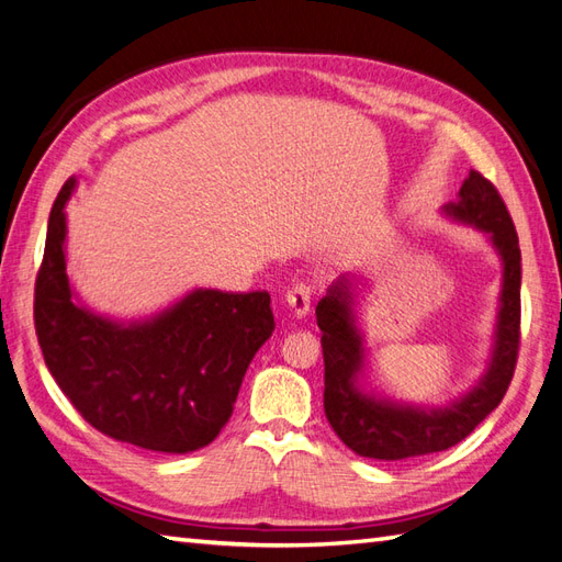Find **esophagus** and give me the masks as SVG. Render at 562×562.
I'll return each instance as SVG.
<instances>
[{"instance_id":"obj_1","label":"esophagus","mask_w":562,"mask_h":562,"mask_svg":"<svg viewBox=\"0 0 562 562\" xmlns=\"http://www.w3.org/2000/svg\"><path fill=\"white\" fill-rule=\"evenodd\" d=\"M284 302H286V306L292 308V313H294L296 318L306 316L308 308H311V302H313V286L308 282L292 284L290 290H286V294H284Z\"/></svg>"}]
</instances>
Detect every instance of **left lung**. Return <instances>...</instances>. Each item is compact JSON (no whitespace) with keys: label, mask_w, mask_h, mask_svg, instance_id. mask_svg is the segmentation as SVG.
Here are the masks:
<instances>
[{"label":"left lung","mask_w":562,"mask_h":562,"mask_svg":"<svg viewBox=\"0 0 562 562\" xmlns=\"http://www.w3.org/2000/svg\"><path fill=\"white\" fill-rule=\"evenodd\" d=\"M446 213L486 232L503 260L498 328L488 371L472 393L442 409L409 407L361 393L357 378L363 369V342L351 311V282L337 280L316 306L325 361L323 407L335 434L361 458L407 460L458 446L498 407L513 381L521 313V254L513 217L498 189L474 169L464 179L460 201L448 203Z\"/></svg>","instance_id":"8db88e82"}]
</instances>
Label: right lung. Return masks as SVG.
Segmentation results:
<instances>
[{"label": "right lung", "instance_id": "right-lung-1", "mask_svg": "<svg viewBox=\"0 0 562 562\" xmlns=\"http://www.w3.org/2000/svg\"><path fill=\"white\" fill-rule=\"evenodd\" d=\"M61 187L35 280V333L47 369L100 434L155 452H193L229 422L244 373L276 330L268 292L195 290L150 321L116 323L74 302Z\"/></svg>", "mask_w": 562, "mask_h": 562}]
</instances>
